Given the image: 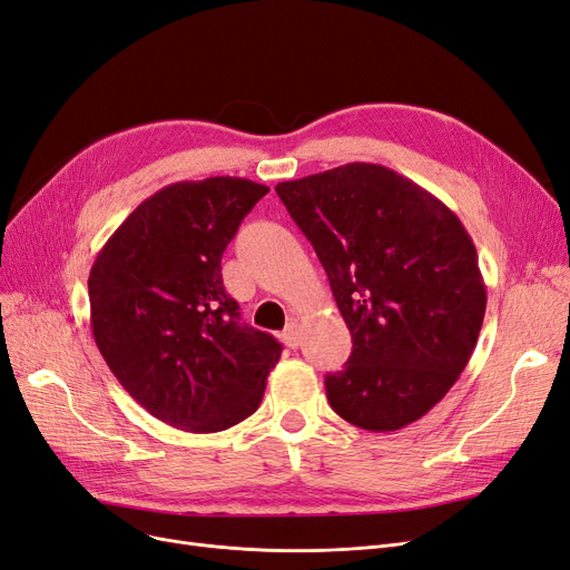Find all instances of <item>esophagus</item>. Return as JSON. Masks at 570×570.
<instances>
[{
    "label": "esophagus",
    "mask_w": 570,
    "mask_h": 570,
    "mask_svg": "<svg viewBox=\"0 0 570 570\" xmlns=\"http://www.w3.org/2000/svg\"><path fill=\"white\" fill-rule=\"evenodd\" d=\"M283 342H285V346H289V348H297L299 344H302V332H299V325L297 323H289L285 330H283Z\"/></svg>",
    "instance_id": "obj_1"
}]
</instances>
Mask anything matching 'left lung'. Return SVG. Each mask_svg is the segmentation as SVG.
I'll list each match as a JSON object with an SVG mask.
<instances>
[{
    "label": "left lung",
    "instance_id": "obj_1",
    "mask_svg": "<svg viewBox=\"0 0 570 570\" xmlns=\"http://www.w3.org/2000/svg\"><path fill=\"white\" fill-rule=\"evenodd\" d=\"M316 249L353 348L325 377L346 422L424 417L472 358L485 316L476 247L453 209L403 174L348 163L276 186Z\"/></svg>",
    "mask_w": 570,
    "mask_h": 570
}]
</instances>
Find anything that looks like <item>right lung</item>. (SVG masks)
Masks as SVG:
<instances>
[{
	"label": "right lung",
	"mask_w": 570,
	"mask_h": 570,
	"mask_svg": "<svg viewBox=\"0 0 570 570\" xmlns=\"http://www.w3.org/2000/svg\"><path fill=\"white\" fill-rule=\"evenodd\" d=\"M268 193L240 176L169 184L96 254L94 342L127 394L153 417L214 434L259 407L283 346L240 323L222 254Z\"/></svg>",
	"instance_id": "right-lung-1"
}]
</instances>
